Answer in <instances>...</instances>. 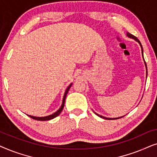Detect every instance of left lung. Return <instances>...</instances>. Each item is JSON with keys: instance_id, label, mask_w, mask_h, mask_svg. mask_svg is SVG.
I'll return each instance as SVG.
<instances>
[{"instance_id": "1", "label": "left lung", "mask_w": 157, "mask_h": 157, "mask_svg": "<svg viewBox=\"0 0 157 157\" xmlns=\"http://www.w3.org/2000/svg\"><path fill=\"white\" fill-rule=\"evenodd\" d=\"M127 36L128 37H129V38H133V39H134L135 40H136L137 42L139 43V44H140V46H141V52H142V56H143V59H144V56H143V48H142V46H141V43H140V41H139V39L138 38H137L136 36H133L132 34H131V33H127ZM144 63H145V66H146V68H147V63H146V62H145V61H144ZM96 115L97 116H98V117H100L101 118H103V119H108V120H111V119H119V118H121V117H119V118H106V117H102V116H101V115H98V113H95Z\"/></svg>"}]
</instances>
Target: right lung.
Wrapping results in <instances>:
<instances>
[{
    "instance_id": "obj_1",
    "label": "right lung",
    "mask_w": 157,
    "mask_h": 157,
    "mask_svg": "<svg viewBox=\"0 0 157 157\" xmlns=\"http://www.w3.org/2000/svg\"><path fill=\"white\" fill-rule=\"evenodd\" d=\"M72 83H71V84L68 86L67 89H66V91H65V94H64V96H63V102H62V104H61V106L60 107V109L58 110L56 112L53 113V114L51 115H49V116H47V117H33V116H30V115H28L29 117H30L31 118V119H35V120H38V121H48V120H51V119H54L55 117H56L59 116L61 112L63 110V107H64V104H65V100H66V95H67L68 91H69L71 86Z\"/></svg>"
}]
</instances>
